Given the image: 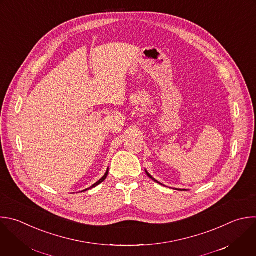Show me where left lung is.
I'll use <instances>...</instances> for the list:
<instances>
[{
  "instance_id": "left-lung-1",
  "label": "left lung",
  "mask_w": 256,
  "mask_h": 256,
  "mask_svg": "<svg viewBox=\"0 0 256 256\" xmlns=\"http://www.w3.org/2000/svg\"><path fill=\"white\" fill-rule=\"evenodd\" d=\"M146 175H148V177H150L152 180H154V182H156L158 184H160V183H158L156 180H154V178H152V176H150V174H148L146 171ZM160 185H162V184H160ZM176 190H178V189H176ZM179 191H182V190H179ZM183 191H186V190H183Z\"/></svg>"
}]
</instances>
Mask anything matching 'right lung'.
<instances>
[{"mask_svg": "<svg viewBox=\"0 0 256 256\" xmlns=\"http://www.w3.org/2000/svg\"><path fill=\"white\" fill-rule=\"evenodd\" d=\"M108 171H106V174H104V177H102V179H100V181H98V182H96V184H94V185H92V187H90V188H94V187H96V186H98V185H100V183H102V182H104V180H106V177H108ZM90 188H88V189H85V190H84V191H88V190H90Z\"/></svg>", "mask_w": 256, "mask_h": 256, "instance_id": "add662e5", "label": "right lung"}]
</instances>
